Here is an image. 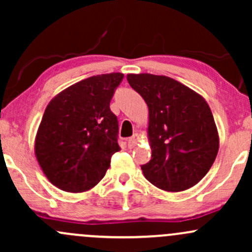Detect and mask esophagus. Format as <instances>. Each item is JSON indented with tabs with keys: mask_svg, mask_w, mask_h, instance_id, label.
<instances>
[{
	"mask_svg": "<svg viewBox=\"0 0 252 252\" xmlns=\"http://www.w3.org/2000/svg\"><path fill=\"white\" fill-rule=\"evenodd\" d=\"M138 140H139V136H138L137 133H134L133 136H132L131 138H128V140H127V142H128V147L129 148L134 147V145L138 143Z\"/></svg>",
	"mask_w": 252,
	"mask_h": 252,
	"instance_id": "1",
	"label": "esophagus"
}]
</instances>
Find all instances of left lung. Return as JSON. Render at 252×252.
<instances>
[{
  "mask_svg": "<svg viewBox=\"0 0 252 252\" xmlns=\"http://www.w3.org/2000/svg\"><path fill=\"white\" fill-rule=\"evenodd\" d=\"M127 82L147 102L151 159L143 164L156 188L179 192L196 185L213 166L219 136L205 99L166 75L128 74Z\"/></svg>",
  "mask_w": 252,
  "mask_h": 252,
  "instance_id": "1",
  "label": "left lung"
}]
</instances>
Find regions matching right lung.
<instances>
[{
  "label": "right lung",
  "mask_w": 252,
  "mask_h": 252,
  "mask_svg": "<svg viewBox=\"0 0 252 252\" xmlns=\"http://www.w3.org/2000/svg\"><path fill=\"white\" fill-rule=\"evenodd\" d=\"M123 79V73L94 75L48 104L34 150L44 174L61 190H90L120 150L119 121L109 105Z\"/></svg>",
  "instance_id": "right-lung-1"
}]
</instances>
